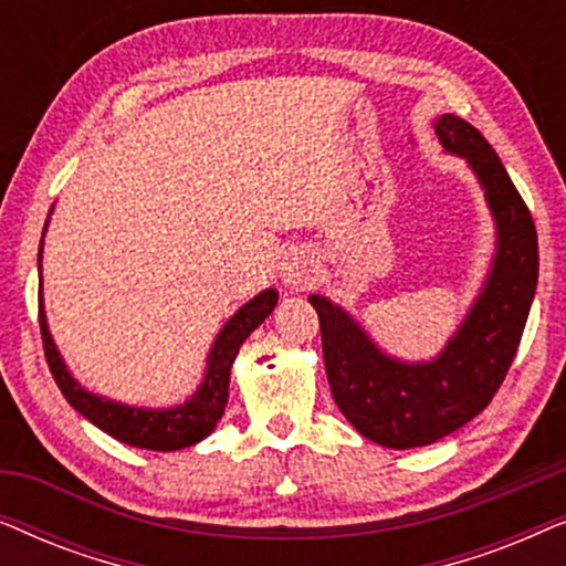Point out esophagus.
Here are the masks:
<instances>
[{
    "label": "esophagus",
    "instance_id": "1",
    "mask_svg": "<svg viewBox=\"0 0 566 566\" xmlns=\"http://www.w3.org/2000/svg\"><path fill=\"white\" fill-rule=\"evenodd\" d=\"M283 281L289 285H306L314 281V260L306 252H291L283 262Z\"/></svg>",
    "mask_w": 566,
    "mask_h": 566
}]
</instances>
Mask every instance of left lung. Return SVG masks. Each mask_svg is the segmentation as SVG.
<instances>
[{"label": "left lung", "instance_id": "8db88e82", "mask_svg": "<svg viewBox=\"0 0 566 566\" xmlns=\"http://www.w3.org/2000/svg\"><path fill=\"white\" fill-rule=\"evenodd\" d=\"M436 134L474 167L497 221L490 281L446 350L420 366L391 360L343 308L308 296L339 412L360 436L399 451L436 443L490 405L513 366L538 281L536 223L490 142L459 115L438 118Z\"/></svg>", "mask_w": 566, "mask_h": 566}]
</instances>
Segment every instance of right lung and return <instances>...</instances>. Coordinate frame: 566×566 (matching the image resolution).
I'll list each match as a JSON object with an SVG mask.
<instances>
[{
	"label": "right lung",
	"instance_id": "1",
	"mask_svg": "<svg viewBox=\"0 0 566 566\" xmlns=\"http://www.w3.org/2000/svg\"><path fill=\"white\" fill-rule=\"evenodd\" d=\"M277 304V293L262 291L254 296L250 304H244L239 312L227 322V327L216 337L211 358H208V374L200 384V389L185 401V405L175 409H138L115 405L111 399L95 397V394L84 391L80 384L69 376V370L56 353V345L49 335V324H45L43 312L38 314L41 322V339L45 363H49L53 381L59 384L61 394H64L69 405L76 412L87 417L92 424L105 430L120 443L146 448V451H180L198 440H203L208 432L216 428L221 420L223 407L229 399V376L231 363H234L239 347L254 329L265 322Z\"/></svg>",
	"mask_w": 566,
	"mask_h": 566
}]
</instances>
